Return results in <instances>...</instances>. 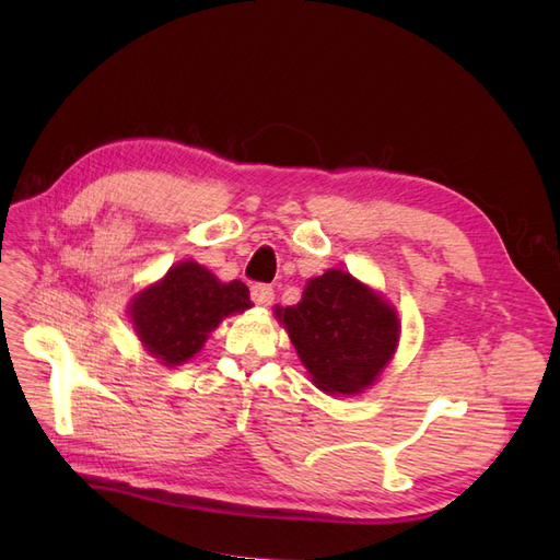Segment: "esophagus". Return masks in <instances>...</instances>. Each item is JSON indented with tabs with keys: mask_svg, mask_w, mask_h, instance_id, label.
<instances>
[{
	"mask_svg": "<svg viewBox=\"0 0 560 560\" xmlns=\"http://www.w3.org/2000/svg\"><path fill=\"white\" fill-rule=\"evenodd\" d=\"M249 294H252V301L257 303V306H270V303H273V299H276L273 287H270V284H261V282L252 284Z\"/></svg>",
	"mask_w": 560,
	"mask_h": 560,
	"instance_id": "esophagus-1",
	"label": "esophagus"
}]
</instances>
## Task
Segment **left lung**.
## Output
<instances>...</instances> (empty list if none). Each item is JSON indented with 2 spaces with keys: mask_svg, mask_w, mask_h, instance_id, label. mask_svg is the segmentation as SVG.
<instances>
[{
  "mask_svg": "<svg viewBox=\"0 0 560 560\" xmlns=\"http://www.w3.org/2000/svg\"><path fill=\"white\" fill-rule=\"evenodd\" d=\"M276 317L327 395H358L374 385L399 341L397 311L338 268L308 280L296 306L276 308Z\"/></svg>",
  "mask_w": 560,
  "mask_h": 560,
  "instance_id": "8db88e82",
  "label": "left lung"
}]
</instances>
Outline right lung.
<instances>
[{
    "instance_id": "1",
    "label": "right lung",
    "mask_w": 560,
    "mask_h": 560,
    "mask_svg": "<svg viewBox=\"0 0 560 560\" xmlns=\"http://www.w3.org/2000/svg\"><path fill=\"white\" fill-rule=\"evenodd\" d=\"M249 306L245 282H222L206 266L179 261L132 299L130 319L147 352L177 366L194 358L219 322Z\"/></svg>"
}]
</instances>
